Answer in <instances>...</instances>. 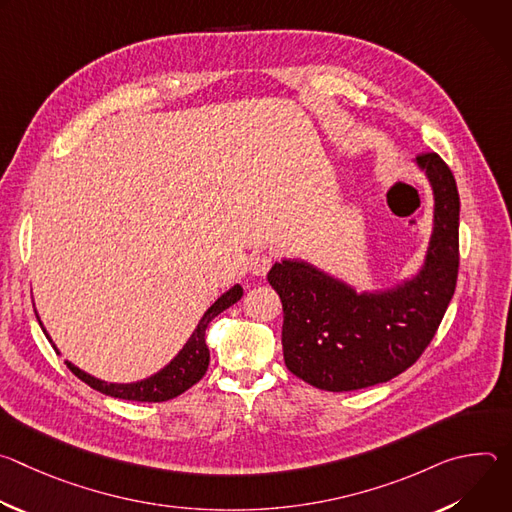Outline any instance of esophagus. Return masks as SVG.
<instances>
[{"label": "esophagus", "mask_w": 512, "mask_h": 512, "mask_svg": "<svg viewBox=\"0 0 512 512\" xmlns=\"http://www.w3.org/2000/svg\"><path fill=\"white\" fill-rule=\"evenodd\" d=\"M271 265H273V255H269V253H257V255H253V257L249 259V269H251V273H253V275H259V277L267 275V271L271 269Z\"/></svg>", "instance_id": "esophagus-1"}]
</instances>
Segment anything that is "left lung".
<instances>
[{
  "label": "left lung",
  "instance_id": "left-lung-1",
  "mask_svg": "<svg viewBox=\"0 0 512 512\" xmlns=\"http://www.w3.org/2000/svg\"><path fill=\"white\" fill-rule=\"evenodd\" d=\"M433 188V233L421 271L387 291L356 294L304 261L275 263L267 275L283 306L289 373L324 391L387 383L423 354L450 306L460 265V194L435 152L417 156Z\"/></svg>",
  "mask_w": 512,
  "mask_h": 512
}]
</instances>
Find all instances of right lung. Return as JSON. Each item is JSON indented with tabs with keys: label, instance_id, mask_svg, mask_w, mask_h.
Wrapping results in <instances>:
<instances>
[{
	"label": "right lung",
	"instance_id": "add662e5",
	"mask_svg": "<svg viewBox=\"0 0 512 512\" xmlns=\"http://www.w3.org/2000/svg\"><path fill=\"white\" fill-rule=\"evenodd\" d=\"M241 296H243V287L235 285L227 291V294L218 298L204 312L202 320L198 322L196 330L192 332V336L188 338L184 348L178 352V356L170 364H166L160 373H156L148 379L137 381V383H127V385H117V383H105V381H99V379L87 375L85 371L77 369L75 364L68 360H66V367L75 373V377H79L83 383H87L95 391L109 395V397H117V399H125V401H148V403L170 401V399L182 395L184 391H188L192 385H196L204 377V373L208 369V362H210V352H208L206 336H204L206 328L218 314L225 312L233 304H237L241 300ZM40 326H42V322H40ZM44 334H46V330H44ZM46 338L50 340L48 334H46ZM54 350L58 352L56 346H54Z\"/></svg>",
	"mask_w": 512,
	"mask_h": 512
}]
</instances>
